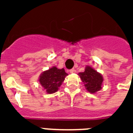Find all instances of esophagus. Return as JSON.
Here are the masks:
<instances>
[{"instance_id": "esophagus-1", "label": "esophagus", "mask_w": 133, "mask_h": 133, "mask_svg": "<svg viewBox=\"0 0 133 133\" xmlns=\"http://www.w3.org/2000/svg\"><path fill=\"white\" fill-rule=\"evenodd\" d=\"M75 72V70L74 68L70 70V74H72V73H74Z\"/></svg>"}]
</instances>
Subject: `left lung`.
<instances>
[{"mask_svg": "<svg viewBox=\"0 0 133 133\" xmlns=\"http://www.w3.org/2000/svg\"><path fill=\"white\" fill-rule=\"evenodd\" d=\"M79 76L84 83L85 89L90 93H96L102 88L103 78L101 74L92 67L87 65L85 71L79 73Z\"/></svg>", "mask_w": 133, "mask_h": 133, "instance_id": "1", "label": "left lung"}]
</instances>
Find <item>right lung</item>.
Segmentation results:
<instances>
[{
    "label": "right lung",
    "mask_w": 133,
    "mask_h": 133,
    "mask_svg": "<svg viewBox=\"0 0 133 133\" xmlns=\"http://www.w3.org/2000/svg\"><path fill=\"white\" fill-rule=\"evenodd\" d=\"M68 74L64 68L58 69L53 66L41 74L38 81L48 94H53L57 92Z\"/></svg>",
    "instance_id": "1"
}]
</instances>
